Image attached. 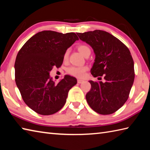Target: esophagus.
<instances>
[{
    "label": "esophagus",
    "instance_id": "esophagus-1",
    "mask_svg": "<svg viewBox=\"0 0 150 150\" xmlns=\"http://www.w3.org/2000/svg\"><path fill=\"white\" fill-rule=\"evenodd\" d=\"M84 82V80H83V79H77V83H79V84H81V83H83Z\"/></svg>",
    "mask_w": 150,
    "mask_h": 150
}]
</instances>
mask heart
<instances>
[{"instance_id":"1","label":"heart","mask_w":150,"mask_h":150,"mask_svg":"<svg viewBox=\"0 0 150 150\" xmlns=\"http://www.w3.org/2000/svg\"><path fill=\"white\" fill-rule=\"evenodd\" d=\"M78 50L81 53L83 54L84 57H86V56L90 55L91 53V50L88 46L86 45H80L78 46ZM69 55V50H67L64 54V60H66L68 58ZM88 67L87 66H81V67H77V66H71L67 69V73L69 74L70 75L73 76V77L81 78L83 77L85 73L88 71Z\"/></svg>"}]
</instances>
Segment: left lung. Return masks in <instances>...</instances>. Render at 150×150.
<instances>
[{
  "mask_svg": "<svg viewBox=\"0 0 150 150\" xmlns=\"http://www.w3.org/2000/svg\"><path fill=\"white\" fill-rule=\"evenodd\" d=\"M77 34L95 53L92 75L94 77L105 75V83L89 81L92 88L86 95L88 103L100 114L115 112L127 100L134 82V62L129 50L118 38L103 30Z\"/></svg>",
  "mask_w": 150,
  "mask_h": 150,
  "instance_id": "obj_1",
  "label": "left lung"
}]
</instances>
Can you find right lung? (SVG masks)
<instances>
[{
    "label": "right lung",
    "mask_w": 150,
    "mask_h": 150,
    "mask_svg": "<svg viewBox=\"0 0 150 150\" xmlns=\"http://www.w3.org/2000/svg\"><path fill=\"white\" fill-rule=\"evenodd\" d=\"M78 40L73 32L44 30L31 37L17 54L14 66L16 85L26 105L38 114L57 112L77 84V79L70 75L55 83L49 73L53 67L61 66L66 50Z\"/></svg>",
    "instance_id": "right-lung-1"
}]
</instances>
